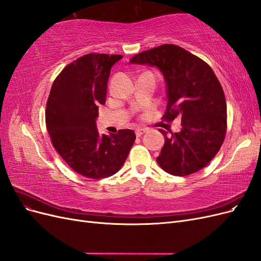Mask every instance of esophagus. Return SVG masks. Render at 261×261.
Masks as SVG:
<instances>
[{"mask_svg": "<svg viewBox=\"0 0 261 261\" xmlns=\"http://www.w3.org/2000/svg\"><path fill=\"white\" fill-rule=\"evenodd\" d=\"M145 133H146V129H145V128H137V129L135 130V134H136V136H137V137L143 136Z\"/></svg>", "mask_w": 261, "mask_h": 261, "instance_id": "1", "label": "esophagus"}]
</instances>
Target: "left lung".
Here are the masks:
<instances>
[{"label": "left lung", "mask_w": 261, "mask_h": 261, "mask_svg": "<svg viewBox=\"0 0 261 261\" xmlns=\"http://www.w3.org/2000/svg\"><path fill=\"white\" fill-rule=\"evenodd\" d=\"M130 63L156 66L167 83L168 106L163 120L179 116V133L159 129L165 138L156 161L175 176L201 170L215 158L226 134V102L212 68L175 44H162L140 52Z\"/></svg>", "instance_id": "left-lung-1"}]
</instances>
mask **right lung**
I'll return each instance as SVG.
<instances>
[{"label":"right lung","instance_id":"add662e5","mask_svg":"<svg viewBox=\"0 0 261 261\" xmlns=\"http://www.w3.org/2000/svg\"><path fill=\"white\" fill-rule=\"evenodd\" d=\"M122 58L89 53L69 63L55 78L46 101L45 124L52 145L68 167L85 177L115 174L136 139L132 129L105 135L96 125L111 67Z\"/></svg>","mask_w":261,"mask_h":261}]
</instances>
